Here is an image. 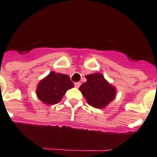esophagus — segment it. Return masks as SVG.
<instances>
[{"mask_svg":"<svg viewBox=\"0 0 157 157\" xmlns=\"http://www.w3.org/2000/svg\"><path fill=\"white\" fill-rule=\"evenodd\" d=\"M74 85H75V86H76V88H79V87H80V86H81V82H76L74 84Z\"/></svg>","mask_w":157,"mask_h":157,"instance_id":"esophagus-1","label":"esophagus"}]
</instances>
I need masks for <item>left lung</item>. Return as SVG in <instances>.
Masks as SVG:
<instances>
[{
  "label": "left lung",
  "mask_w": 157,
  "mask_h": 157,
  "mask_svg": "<svg viewBox=\"0 0 157 157\" xmlns=\"http://www.w3.org/2000/svg\"><path fill=\"white\" fill-rule=\"evenodd\" d=\"M86 82L79 88L89 105L94 108L106 107L116 98L117 90L99 72L86 75Z\"/></svg>",
  "instance_id": "obj_1"
}]
</instances>
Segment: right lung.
I'll use <instances>...</instances> for the list:
<instances>
[{"instance_id":"right-lung-1","label":"right lung","mask_w":157,"mask_h":157,"mask_svg":"<svg viewBox=\"0 0 157 157\" xmlns=\"http://www.w3.org/2000/svg\"><path fill=\"white\" fill-rule=\"evenodd\" d=\"M74 85L69 76L56 72H51L39 81L36 89L38 98L46 105L57 104L63 98L67 90Z\"/></svg>"}]
</instances>
